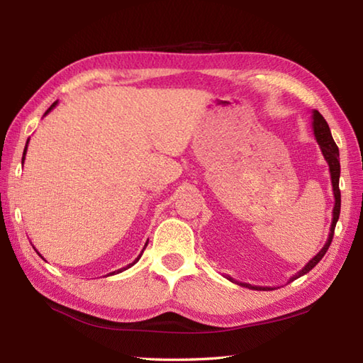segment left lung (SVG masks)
I'll return each mask as SVG.
<instances>
[{
  "label": "left lung",
  "mask_w": 363,
  "mask_h": 363,
  "mask_svg": "<svg viewBox=\"0 0 363 363\" xmlns=\"http://www.w3.org/2000/svg\"><path fill=\"white\" fill-rule=\"evenodd\" d=\"M312 128H313V134L315 138H317V142L320 145V150L323 152V157L328 162L329 165V173H330V182H333V191H334V198H335V203H334V209H333V223H330V233L328 240L325 243V246L320 250V252L315 256L312 260L307 262V264L303 267V269H299L296 274H293L289 282L298 279V277L304 276L306 273H309L311 269L318 264V262L325 257L326 251L329 250L330 242H333V237H334V229L335 225L338 221V217H340V206H342V196H340V189H338V181H340V157H338V146L335 145L333 134H330V129L328 121L323 118V115L318 111H312ZM230 282L242 285V287H248L251 290H276L274 287H260V285H251V284H246V282H238L235 279H233L230 276H226Z\"/></svg>",
  "instance_id": "1"
}]
</instances>
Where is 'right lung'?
I'll return each instance as SVG.
<instances>
[{
  "label": "right lung",
  "mask_w": 363,
  "mask_h": 363,
  "mask_svg": "<svg viewBox=\"0 0 363 363\" xmlns=\"http://www.w3.org/2000/svg\"><path fill=\"white\" fill-rule=\"evenodd\" d=\"M56 104H57V101H54V103L51 104V107H50V109L45 112V115H46V113H50V112H51V111L54 109V107H56ZM45 115H43V117H45ZM28 143H29V138H28V142H26V146H25V151H23V159H21V164H23V162H25V156H26V150H28ZM145 246H146V245H145ZM35 251H37V250H35ZM142 252H143V251H142ZM37 254H38V256H40V257H42V254H40V252H38V251H37ZM140 257H142V254H140V256H138V257H137V259H135V260L133 262V264H129L128 267H125V268H121V269H117V272H112V273H109V274H118V273H121V272H125V269L130 268V267H133V265L135 264V262H138V259H140ZM109 274H107V276H109Z\"/></svg>",
  "instance_id": "right-lung-1"
}]
</instances>
